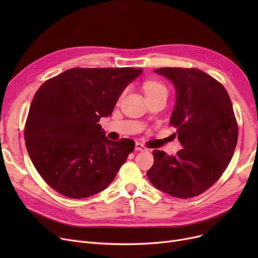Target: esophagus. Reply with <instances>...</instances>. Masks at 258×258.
Wrapping results in <instances>:
<instances>
[{"label": "esophagus", "mask_w": 258, "mask_h": 258, "mask_svg": "<svg viewBox=\"0 0 258 258\" xmlns=\"http://www.w3.org/2000/svg\"><path fill=\"white\" fill-rule=\"evenodd\" d=\"M135 148H136L137 151H140V152H145V151H147V148H146L143 144H141V143H139V142L136 143V146H135Z\"/></svg>", "instance_id": "obj_1"}]
</instances>
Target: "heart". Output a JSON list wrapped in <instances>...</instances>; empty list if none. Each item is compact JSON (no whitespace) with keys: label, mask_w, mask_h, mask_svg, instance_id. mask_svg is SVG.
<instances>
[{"label":"heart","mask_w":258,"mask_h":258,"mask_svg":"<svg viewBox=\"0 0 258 258\" xmlns=\"http://www.w3.org/2000/svg\"><path fill=\"white\" fill-rule=\"evenodd\" d=\"M146 96H151V95H156L159 93H167L165 86L160 83L158 80H148L143 86Z\"/></svg>","instance_id":"obj_1"}]
</instances>
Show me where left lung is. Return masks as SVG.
Returning a JSON list of instances; mask_svg holds the SVG:
<instances>
[{"label": "left lung", "mask_w": 258, "mask_h": 258, "mask_svg": "<svg viewBox=\"0 0 258 258\" xmlns=\"http://www.w3.org/2000/svg\"><path fill=\"white\" fill-rule=\"evenodd\" d=\"M155 72L168 78L175 89L170 125L177 127L183 146L174 156L155 150L147 178L172 197H197L218 181L237 143L238 127L226 89L199 69L161 68Z\"/></svg>", "instance_id": "1"}]
</instances>
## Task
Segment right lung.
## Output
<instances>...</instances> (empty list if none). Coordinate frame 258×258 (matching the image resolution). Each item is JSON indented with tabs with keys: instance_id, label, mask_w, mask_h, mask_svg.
<instances>
[{
	"instance_id": "right-lung-1",
	"label": "right lung",
	"mask_w": 258,
	"mask_h": 258,
	"mask_svg": "<svg viewBox=\"0 0 258 258\" xmlns=\"http://www.w3.org/2000/svg\"><path fill=\"white\" fill-rule=\"evenodd\" d=\"M142 71L74 68L39 87L24 137L34 167L54 190L84 199L113 182L135 142L108 140L98 121L112 115L121 93Z\"/></svg>"
}]
</instances>
